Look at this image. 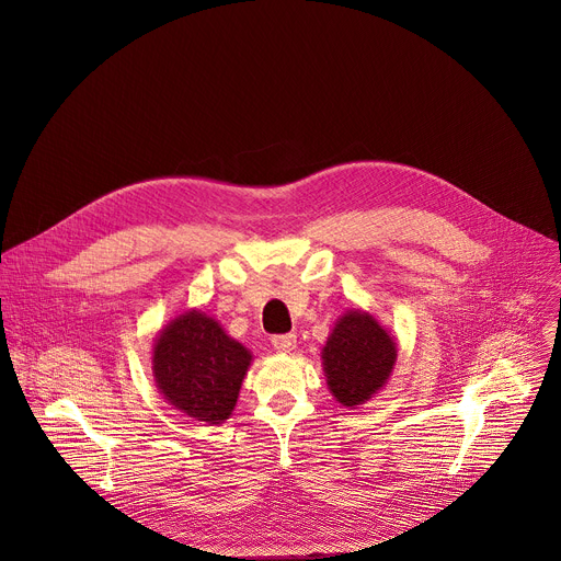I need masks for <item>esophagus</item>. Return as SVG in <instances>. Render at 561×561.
Instances as JSON below:
<instances>
[{
    "label": "esophagus",
    "mask_w": 561,
    "mask_h": 561,
    "mask_svg": "<svg viewBox=\"0 0 561 561\" xmlns=\"http://www.w3.org/2000/svg\"><path fill=\"white\" fill-rule=\"evenodd\" d=\"M271 344L275 351L279 353H290L297 346V335L295 333H286V335H273Z\"/></svg>",
    "instance_id": "esophagus-1"
}]
</instances>
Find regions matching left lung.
Returning a JSON list of instances; mask_svg holds the SVG:
<instances>
[{"label":"left lung","mask_w":561,"mask_h":561,"mask_svg":"<svg viewBox=\"0 0 561 561\" xmlns=\"http://www.w3.org/2000/svg\"><path fill=\"white\" fill-rule=\"evenodd\" d=\"M329 388L344 407H359L388 379L397 348L392 337L366 312H346L324 351Z\"/></svg>","instance_id":"obj_1"}]
</instances>
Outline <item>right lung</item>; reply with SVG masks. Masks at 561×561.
I'll return each mask as SVG.
<instances>
[{"mask_svg":"<svg viewBox=\"0 0 561 561\" xmlns=\"http://www.w3.org/2000/svg\"><path fill=\"white\" fill-rule=\"evenodd\" d=\"M249 366L251 353L199 310L171 322L152 351L154 381L169 404L208 424L230 417Z\"/></svg>","mask_w":561,"mask_h":561,"instance_id":"obj_1","label":"right lung"}]
</instances>
